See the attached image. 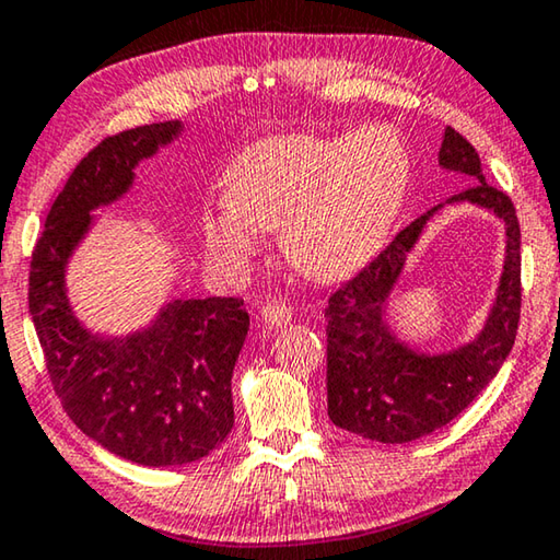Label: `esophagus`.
<instances>
[{"mask_svg": "<svg viewBox=\"0 0 560 560\" xmlns=\"http://www.w3.org/2000/svg\"><path fill=\"white\" fill-rule=\"evenodd\" d=\"M261 322L266 326H287L291 322V308L287 304H279V301H271V304L261 306Z\"/></svg>", "mask_w": 560, "mask_h": 560, "instance_id": "34e87169", "label": "esophagus"}]
</instances>
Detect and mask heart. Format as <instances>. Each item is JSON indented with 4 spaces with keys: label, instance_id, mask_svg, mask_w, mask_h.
<instances>
[{
    "label": "heart",
    "instance_id": "obj_1",
    "mask_svg": "<svg viewBox=\"0 0 560 560\" xmlns=\"http://www.w3.org/2000/svg\"><path fill=\"white\" fill-rule=\"evenodd\" d=\"M408 182L411 156L388 127L269 137L229 164L226 201L203 211V238L221 266L242 269L259 252L261 229L281 226V248L296 271L339 281L384 246Z\"/></svg>",
    "mask_w": 560,
    "mask_h": 560
}]
</instances>
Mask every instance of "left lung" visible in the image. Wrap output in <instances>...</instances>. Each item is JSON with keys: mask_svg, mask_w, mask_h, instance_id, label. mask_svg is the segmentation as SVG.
<instances>
[{"mask_svg": "<svg viewBox=\"0 0 560 560\" xmlns=\"http://www.w3.org/2000/svg\"><path fill=\"white\" fill-rule=\"evenodd\" d=\"M446 172L468 176L466 191L446 203L493 211L505 229L503 273L481 334L454 351L423 353L398 339L386 306L406 256L443 203L411 221L374 261L341 283L326 306L328 419L378 443H408L456 419L499 374L513 349L521 318V229L511 199L486 184L476 149L446 127L439 152Z\"/></svg>", "mask_w": 560, "mask_h": 560, "instance_id": "1", "label": "left lung"}]
</instances>
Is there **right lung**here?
<instances>
[{
    "instance_id": "add662e5",
    "label": "right lung",
    "mask_w": 560,
    "mask_h": 560,
    "mask_svg": "<svg viewBox=\"0 0 560 560\" xmlns=\"http://www.w3.org/2000/svg\"><path fill=\"white\" fill-rule=\"evenodd\" d=\"M182 129V121L147 124L94 147L51 203L30 269V314L67 416L109 454L152 468L199 460L232 433V374L248 331L244 301L172 299L139 331L102 336L72 312L67 264L94 211L119 201L139 162Z\"/></svg>"
}]
</instances>
